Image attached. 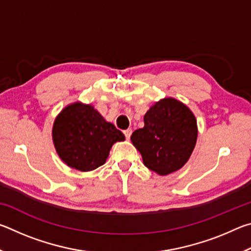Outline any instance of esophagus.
Instances as JSON below:
<instances>
[{
    "label": "esophagus",
    "mask_w": 251,
    "mask_h": 251,
    "mask_svg": "<svg viewBox=\"0 0 251 251\" xmlns=\"http://www.w3.org/2000/svg\"><path fill=\"white\" fill-rule=\"evenodd\" d=\"M131 133H133V130H131V128H128V129H125L124 130V135H125L126 139H129L130 138Z\"/></svg>",
    "instance_id": "1"
}]
</instances>
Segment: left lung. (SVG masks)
I'll return each mask as SVG.
<instances>
[{
    "label": "left lung",
    "instance_id": "left-lung-1",
    "mask_svg": "<svg viewBox=\"0 0 251 251\" xmlns=\"http://www.w3.org/2000/svg\"><path fill=\"white\" fill-rule=\"evenodd\" d=\"M144 123L143 128L130 136L144 165L159 175L184 166L197 141V122L192 110L177 100L164 99L151 106Z\"/></svg>",
    "mask_w": 251,
    "mask_h": 251
}]
</instances>
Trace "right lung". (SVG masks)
Returning a JSON list of instances; mask_svg holds the SVG:
<instances>
[{
  "label": "right lung",
  "instance_id": "right-lung-1",
  "mask_svg": "<svg viewBox=\"0 0 251 251\" xmlns=\"http://www.w3.org/2000/svg\"><path fill=\"white\" fill-rule=\"evenodd\" d=\"M124 139V134L106 122L93 106L80 103L63 109L53 126V142L58 156L80 172L101 166L113 144Z\"/></svg>",
  "mask_w": 251,
  "mask_h": 251
}]
</instances>
